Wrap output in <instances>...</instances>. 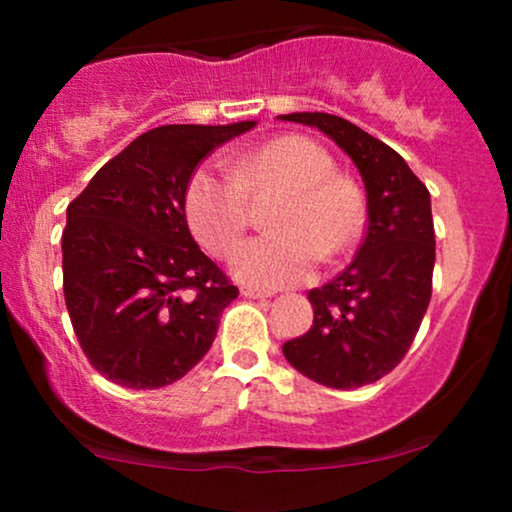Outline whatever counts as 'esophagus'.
Returning <instances> with one entry per match:
<instances>
[{"mask_svg": "<svg viewBox=\"0 0 512 512\" xmlns=\"http://www.w3.org/2000/svg\"><path fill=\"white\" fill-rule=\"evenodd\" d=\"M240 293H243L245 298H272L274 293L272 291H260V289H250V286H243L240 289Z\"/></svg>", "mask_w": 512, "mask_h": 512, "instance_id": "obj_1", "label": "esophagus"}]
</instances>
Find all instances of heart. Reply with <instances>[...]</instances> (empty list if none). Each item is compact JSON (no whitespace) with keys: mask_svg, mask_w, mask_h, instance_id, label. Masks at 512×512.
<instances>
[{"mask_svg":"<svg viewBox=\"0 0 512 512\" xmlns=\"http://www.w3.org/2000/svg\"><path fill=\"white\" fill-rule=\"evenodd\" d=\"M279 195L267 216L272 233L243 243L233 255L236 279L272 291L301 284L317 260L354 248L366 223L358 187L334 173L320 144L284 134L248 151L231 173L202 166L185 187V216L199 243L228 255L248 226V197Z\"/></svg>","mask_w":512,"mask_h":512,"instance_id":"heart-1","label":"heart"}]
</instances>
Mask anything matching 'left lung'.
Segmentation results:
<instances>
[{
    "label": "left lung",
    "instance_id": "left-lung-1",
    "mask_svg": "<svg viewBox=\"0 0 512 512\" xmlns=\"http://www.w3.org/2000/svg\"><path fill=\"white\" fill-rule=\"evenodd\" d=\"M281 120L327 134L366 185L368 228L354 262L308 293L313 325L284 344L286 361L305 378L356 390L402 361L431 303V195L395 149L354 122L330 113H291Z\"/></svg>",
    "mask_w": 512,
    "mask_h": 512
}]
</instances>
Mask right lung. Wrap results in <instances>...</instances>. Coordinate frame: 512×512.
<instances>
[{
    "instance_id": "obj_1",
    "label": "right lung",
    "mask_w": 512,
    "mask_h": 512,
    "mask_svg": "<svg viewBox=\"0 0 512 512\" xmlns=\"http://www.w3.org/2000/svg\"><path fill=\"white\" fill-rule=\"evenodd\" d=\"M252 127L149 129L67 207L64 301L88 361L113 383L166 387L214 344L238 289L192 238L185 187L204 156Z\"/></svg>"
}]
</instances>
